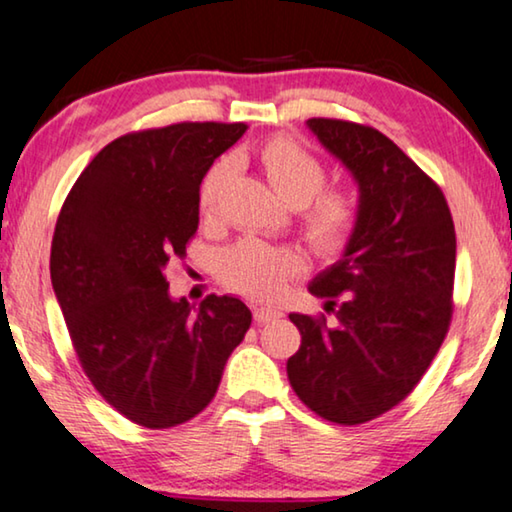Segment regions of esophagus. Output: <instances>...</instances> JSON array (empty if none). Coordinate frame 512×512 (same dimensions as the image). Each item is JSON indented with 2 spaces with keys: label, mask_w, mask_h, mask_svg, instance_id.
Instances as JSON below:
<instances>
[{
  "label": "esophagus",
  "mask_w": 512,
  "mask_h": 512,
  "mask_svg": "<svg viewBox=\"0 0 512 512\" xmlns=\"http://www.w3.org/2000/svg\"><path fill=\"white\" fill-rule=\"evenodd\" d=\"M253 315H255L257 324H269V322H276V319H280L282 312L278 308H271V305H255Z\"/></svg>",
  "instance_id": "1"
}]
</instances>
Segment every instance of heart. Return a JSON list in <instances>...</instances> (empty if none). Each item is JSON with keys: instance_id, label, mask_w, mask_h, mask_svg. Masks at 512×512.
Here are the masks:
<instances>
[{"instance_id": "b5f03b06", "label": "heart", "mask_w": 512, "mask_h": 512, "mask_svg": "<svg viewBox=\"0 0 512 512\" xmlns=\"http://www.w3.org/2000/svg\"><path fill=\"white\" fill-rule=\"evenodd\" d=\"M259 165L273 190L289 207L301 209L303 232L319 255H338L347 248L361 220L358 197L347 188H324L326 167L292 137L278 135L257 151ZM232 160L223 158L204 174L197 204L204 218H213L220 207L227 181L232 179ZM303 271V257L294 248L246 239L236 243L220 259V273L232 289L255 299H273L287 280Z\"/></svg>"}]
</instances>
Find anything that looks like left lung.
<instances>
[{"label": "left lung", "mask_w": 512, "mask_h": 512, "mask_svg": "<svg viewBox=\"0 0 512 512\" xmlns=\"http://www.w3.org/2000/svg\"><path fill=\"white\" fill-rule=\"evenodd\" d=\"M358 183L361 220L345 255L310 282L326 317L292 312L294 393L338 425L368 423L414 391L453 317L455 225L441 188L377 128L308 119Z\"/></svg>", "instance_id": "1"}]
</instances>
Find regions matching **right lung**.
<instances>
[{"label":"right lung","mask_w":512,"mask_h":512,"mask_svg":"<svg viewBox=\"0 0 512 512\" xmlns=\"http://www.w3.org/2000/svg\"><path fill=\"white\" fill-rule=\"evenodd\" d=\"M246 124L183 121L121 135L59 211L50 278L82 370L105 402L149 430L213 400L253 315L236 296L190 305L165 273L200 223V183Z\"/></svg>","instance_id":"add662e5"}]
</instances>
